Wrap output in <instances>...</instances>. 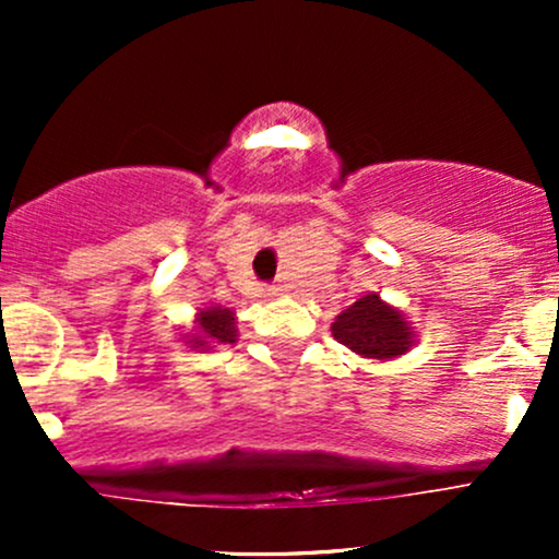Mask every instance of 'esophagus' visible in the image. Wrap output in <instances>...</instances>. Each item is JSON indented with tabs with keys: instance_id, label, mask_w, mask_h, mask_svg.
I'll return each instance as SVG.
<instances>
[{
	"instance_id": "1",
	"label": "esophagus",
	"mask_w": 559,
	"mask_h": 559,
	"mask_svg": "<svg viewBox=\"0 0 559 559\" xmlns=\"http://www.w3.org/2000/svg\"><path fill=\"white\" fill-rule=\"evenodd\" d=\"M281 294H284V288H281V286L267 288V297H281Z\"/></svg>"
}]
</instances>
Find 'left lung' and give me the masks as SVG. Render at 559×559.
<instances>
[{
  "mask_svg": "<svg viewBox=\"0 0 559 559\" xmlns=\"http://www.w3.org/2000/svg\"><path fill=\"white\" fill-rule=\"evenodd\" d=\"M331 333L338 344L365 360L389 362L407 355L415 346L418 331L404 318L400 307L389 305L381 294H365L331 323Z\"/></svg>",
  "mask_w": 559,
  "mask_h": 559,
  "instance_id": "obj_1",
  "label": "left lung"
}]
</instances>
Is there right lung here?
Segmentation results:
<instances>
[{
  "label": "right lung",
  "instance_id": "obj_1",
  "mask_svg": "<svg viewBox=\"0 0 559 559\" xmlns=\"http://www.w3.org/2000/svg\"><path fill=\"white\" fill-rule=\"evenodd\" d=\"M181 338L189 349H197V352L215 349V346L221 344H236V338H239L236 312L223 305L202 307V310H197L194 316V329L186 331Z\"/></svg>",
  "mask_w": 559,
  "mask_h": 559
}]
</instances>
